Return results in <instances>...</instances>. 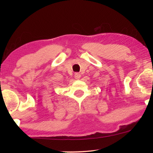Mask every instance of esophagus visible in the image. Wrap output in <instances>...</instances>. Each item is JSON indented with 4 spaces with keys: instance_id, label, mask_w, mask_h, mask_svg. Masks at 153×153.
Wrapping results in <instances>:
<instances>
[{
    "instance_id": "34e87169",
    "label": "esophagus",
    "mask_w": 153,
    "mask_h": 153,
    "mask_svg": "<svg viewBox=\"0 0 153 153\" xmlns=\"http://www.w3.org/2000/svg\"><path fill=\"white\" fill-rule=\"evenodd\" d=\"M74 77L76 79H79L80 77H81V75H80L79 73H76L74 74Z\"/></svg>"
}]
</instances>
